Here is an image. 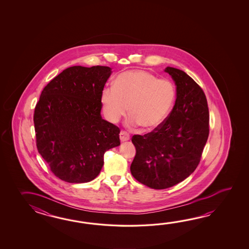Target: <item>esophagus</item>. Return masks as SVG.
<instances>
[{
    "label": "esophagus",
    "instance_id": "esophagus-1",
    "mask_svg": "<svg viewBox=\"0 0 249 249\" xmlns=\"http://www.w3.org/2000/svg\"><path fill=\"white\" fill-rule=\"evenodd\" d=\"M119 135H120V140H121V142H123L130 140V135H129V133L125 132V131H121Z\"/></svg>",
    "mask_w": 249,
    "mask_h": 249
}]
</instances>
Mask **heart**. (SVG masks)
I'll list each match as a JSON object with an SVG mask.
<instances>
[{"label": "heart", "mask_w": 249, "mask_h": 249, "mask_svg": "<svg viewBox=\"0 0 249 249\" xmlns=\"http://www.w3.org/2000/svg\"><path fill=\"white\" fill-rule=\"evenodd\" d=\"M175 100L176 88L173 82L159 79L143 70L121 73L115 80V85L105 87L101 96L103 112L109 122H118L129 107L130 125L141 124L147 131L164 124Z\"/></svg>", "instance_id": "heart-1"}]
</instances>
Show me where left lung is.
<instances>
[{"mask_svg": "<svg viewBox=\"0 0 249 249\" xmlns=\"http://www.w3.org/2000/svg\"><path fill=\"white\" fill-rule=\"evenodd\" d=\"M176 85V101L159 128L133 135L132 176L155 190L173 187L195 171L209 134V112L201 87L180 69H164Z\"/></svg>", "mask_w": 249, "mask_h": 249, "instance_id": "left-lung-1", "label": "left lung"}]
</instances>
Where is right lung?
Returning a JSON list of instances; mask_svg holds the SVG:
<instances>
[{"mask_svg":"<svg viewBox=\"0 0 249 249\" xmlns=\"http://www.w3.org/2000/svg\"><path fill=\"white\" fill-rule=\"evenodd\" d=\"M111 69L74 66L42 90L34 114L38 152L60 180L83 183L101 173L120 129L102 119L101 96Z\"/></svg>","mask_w":249,"mask_h":249,"instance_id":"right-lung-1","label":"right lung"}]
</instances>
